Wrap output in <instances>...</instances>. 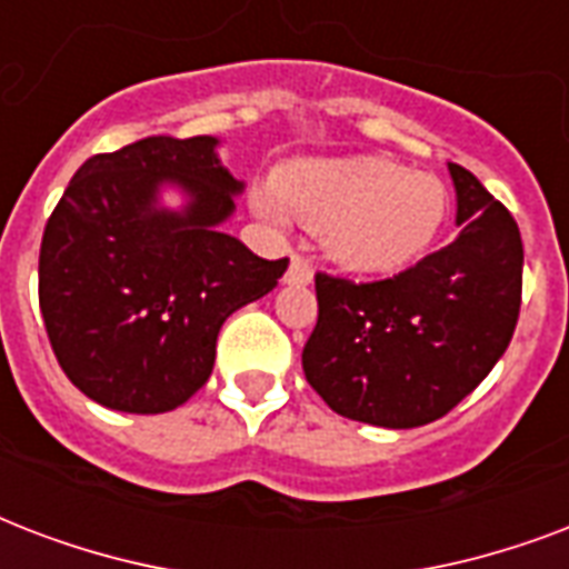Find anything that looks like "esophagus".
Instances as JSON below:
<instances>
[{
	"label": "esophagus",
	"mask_w": 569,
	"mask_h": 569,
	"mask_svg": "<svg viewBox=\"0 0 569 569\" xmlns=\"http://www.w3.org/2000/svg\"><path fill=\"white\" fill-rule=\"evenodd\" d=\"M308 281H311V263L293 254L288 272H284V284H308Z\"/></svg>",
	"instance_id": "34e87169"
}]
</instances>
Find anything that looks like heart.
<instances>
[{"label":"heart","mask_w":569,"mask_h":569,"mask_svg":"<svg viewBox=\"0 0 569 569\" xmlns=\"http://www.w3.org/2000/svg\"><path fill=\"white\" fill-rule=\"evenodd\" d=\"M252 204L267 222L288 224L293 213L323 234L326 252L345 270L389 276L433 246L448 216V189L433 174L382 157L302 160L281 171L276 189H258Z\"/></svg>","instance_id":"heart-1"}]
</instances>
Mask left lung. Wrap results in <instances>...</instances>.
I'll list each match as a JSON object with an SVG mask.
<instances>
[{
    "label": "left lung",
    "instance_id": "8db88e82",
    "mask_svg": "<svg viewBox=\"0 0 569 569\" xmlns=\"http://www.w3.org/2000/svg\"><path fill=\"white\" fill-rule=\"evenodd\" d=\"M460 234L380 281L317 272V326L302 350L311 389L338 416L389 430L451 412L508 350L522 297L513 216L457 162Z\"/></svg>",
    "mask_w": 569,
    "mask_h": 569
}]
</instances>
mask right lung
<instances>
[{
    "instance_id": "1",
    "label": "right lung",
    "mask_w": 569,
    "mask_h": 569,
    "mask_svg": "<svg viewBox=\"0 0 569 569\" xmlns=\"http://www.w3.org/2000/svg\"><path fill=\"white\" fill-rule=\"evenodd\" d=\"M216 148V136H148L97 153L43 228V326L61 371L100 407L157 416L187 403L213 371L224 320L288 270L222 231L246 183ZM166 188L184 204L166 206Z\"/></svg>"
}]
</instances>
